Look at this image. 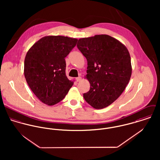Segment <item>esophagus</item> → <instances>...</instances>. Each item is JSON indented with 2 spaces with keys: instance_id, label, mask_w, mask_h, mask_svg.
Wrapping results in <instances>:
<instances>
[{
  "instance_id": "1",
  "label": "esophagus",
  "mask_w": 160,
  "mask_h": 160,
  "mask_svg": "<svg viewBox=\"0 0 160 160\" xmlns=\"http://www.w3.org/2000/svg\"><path fill=\"white\" fill-rule=\"evenodd\" d=\"M76 80L77 82H79L82 80V78L81 77H78V78H76Z\"/></svg>"
}]
</instances>
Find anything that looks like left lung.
<instances>
[{"mask_svg": "<svg viewBox=\"0 0 160 160\" xmlns=\"http://www.w3.org/2000/svg\"><path fill=\"white\" fill-rule=\"evenodd\" d=\"M77 47L87 59L85 78L91 85L83 97L93 108H104L121 95L129 82V52L119 41L107 34L81 38Z\"/></svg>", "mask_w": 160, "mask_h": 160, "instance_id": "1", "label": "left lung"}]
</instances>
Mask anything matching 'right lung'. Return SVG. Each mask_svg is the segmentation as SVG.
I'll use <instances>...</instances> for the list:
<instances>
[{
	"mask_svg": "<svg viewBox=\"0 0 160 160\" xmlns=\"http://www.w3.org/2000/svg\"><path fill=\"white\" fill-rule=\"evenodd\" d=\"M77 41L67 36H47L28 50L24 59V77L31 91L44 104L58 103L72 86L74 81L66 75L65 58Z\"/></svg>",
	"mask_w": 160,
	"mask_h": 160,
	"instance_id": "right-lung-1",
	"label": "right lung"
}]
</instances>
